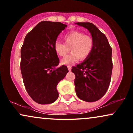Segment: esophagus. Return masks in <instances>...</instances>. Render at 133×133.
Wrapping results in <instances>:
<instances>
[{"mask_svg":"<svg viewBox=\"0 0 133 133\" xmlns=\"http://www.w3.org/2000/svg\"><path fill=\"white\" fill-rule=\"evenodd\" d=\"M68 70L69 71H71V69H72V67L71 66V65H68Z\"/></svg>","mask_w":133,"mask_h":133,"instance_id":"esophagus-1","label":"esophagus"}]
</instances>
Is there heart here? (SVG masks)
<instances>
[{
  "label": "heart",
  "mask_w": 133,
  "mask_h": 133,
  "mask_svg": "<svg viewBox=\"0 0 133 133\" xmlns=\"http://www.w3.org/2000/svg\"><path fill=\"white\" fill-rule=\"evenodd\" d=\"M64 44L56 41L54 49L58 56L64 57L71 49V54L61 60L64 65H72L79 61L88 59L94 48V39L91 36L79 31H72L65 35L63 38Z\"/></svg>",
  "instance_id": "obj_1"
}]
</instances>
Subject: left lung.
Listing matches in <instances>:
<instances>
[{
	"instance_id": "1",
	"label": "left lung",
	"mask_w": 133,
	"mask_h": 133,
	"mask_svg": "<svg viewBox=\"0 0 133 133\" xmlns=\"http://www.w3.org/2000/svg\"><path fill=\"white\" fill-rule=\"evenodd\" d=\"M91 34L94 45L89 57L72 68L74 73L75 91L77 97L86 102L100 99L110 84L112 70V48L108 39L96 25L90 22H77Z\"/></svg>"
}]
</instances>
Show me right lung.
<instances>
[{
  "instance_id": "obj_1",
  "label": "right lung",
  "mask_w": 133,
  "mask_h": 133,
  "mask_svg": "<svg viewBox=\"0 0 133 133\" xmlns=\"http://www.w3.org/2000/svg\"><path fill=\"white\" fill-rule=\"evenodd\" d=\"M67 27L59 22L42 21L25 36L21 50V71L29 95L40 104L56 101L57 85L64 78L67 66L56 68L59 59L54 49L57 36Z\"/></svg>"
}]
</instances>
